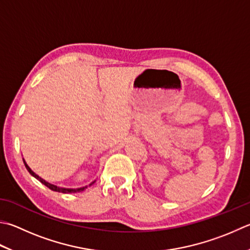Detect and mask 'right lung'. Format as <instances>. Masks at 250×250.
<instances>
[{
  "label": "right lung",
  "mask_w": 250,
  "mask_h": 250,
  "mask_svg": "<svg viewBox=\"0 0 250 250\" xmlns=\"http://www.w3.org/2000/svg\"><path fill=\"white\" fill-rule=\"evenodd\" d=\"M23 163H25V167H26V168L28 169V172H29L32 176L36 177L38 181H40L42 184H43V185H45L46 187L50 188L51 190L58 191V192H63V194H67V192H78V191H82V190L84 189V187H83V188H77V189H68V188H61V187H58V186H55V185H52V184H50V183H48V182H45L44 180H42V178L38 176L36 173L32 172L31 168L27 166V163H26L25 161H23ZM93 183H95V182H93ZM93 183H91L90 185H92Z\"/></svg>",
  "instance_id": "obj_1"
}]
</instances>
